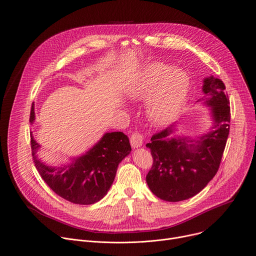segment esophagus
I'll return each instance as SVG.
<instances>
[{
    "label": "esophagus",
    "mask_w": 256,
    "mask_h": 256,
    "mask_svg": "<svg viewBox=\"0 0 256 256\" xmlns=\"http://www.w3.org/2000/svg\"><path fill=\"white\" fill-rule=\"evenodd\" d=\"M143 141H144V136L138 134V132H134L130 136V145L132 148H138L143 145Z\"/></svg>",
    "instance_id": "esophagus-1"
}]
</instances>
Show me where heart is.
I'll return each instance as SVG.
<instances>
[{
    "label": "heart",
    "instance_id": "b5f03b06",
    "mask_svg": "<svg viewBox=\"0 0 256 256\" xmlns=\"http://www.w3.org/2000/svg\"><path fill=\"white\" fill-rule=\"evenodd\" d=\"M153 62L130 80L126 96L132 101L147 99L146 111L155 124H168L180 109L188 90V76L178 69Z\"/></svg>",
    "mask_w": 256,
    "mask_h": 256
}]
</instances>
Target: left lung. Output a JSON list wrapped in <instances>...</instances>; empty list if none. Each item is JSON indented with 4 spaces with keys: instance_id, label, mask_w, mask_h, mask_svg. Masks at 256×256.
Instances as JSON below:
<instances>
[{
    "instance_id": "obj_1",
    "label": "left lung",
    "mask_w": 256,
    "mask_h": 256,
    "mask_svg": "<svg viewBox=\"0 0 256 256\" xmlns=\"http://www.w3.org/2000/svg\"><path fill=\"white\" fill-rule=\"evenodd\" d=\"M224 84L216 78H204V96L198 100L209 107L212 126L199 136L176 134V122L155 134L146 145L153 164L146 176L148 187L158 198L178 202L187 200L201 190L216 176L230 130V101Z\"/></svg>"
}]
</instances>
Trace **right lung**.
Listing matches in <instances>:
<instances>
[{"instance_id": "right-lung-1", "label": "right lung", "mask_w": 256, "mask_h": 256, "mask_svg": "<svg viewBox=\"0 0 256 256\" xmlns=\"http://www.w3.org/2000/svg\"><path fill=\"white\" fill-rule=\"evenodd\" d=\"M36 120L32 104L30 122ZM34 166L49 187L63 199L80 205L100 201L110 189L118 166L132 151L130 140L122 132H106L86 154L74 158L72 164L60 168L42 162L36 155L38 143L30 134Z\"/></svg>"}]
</instances>
